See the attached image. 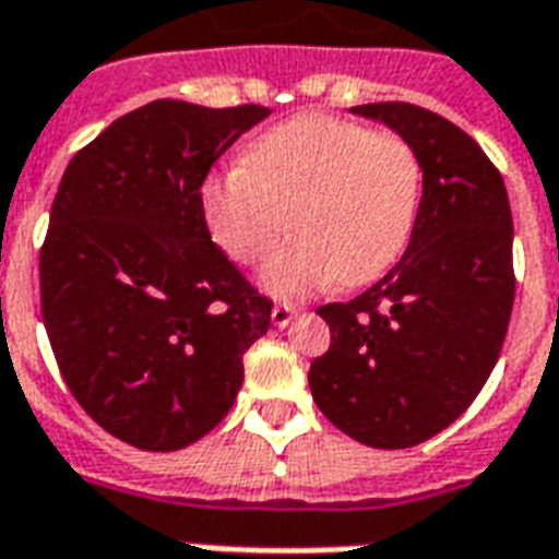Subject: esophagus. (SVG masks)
I'll use <instances>...</instances> for the list:
<instances>
[{
    "mask_svg": "<svg viewBox=\"0 0 559 559\" xmlns=\"http://www.w3.org/2000/svg\"><path fill=\"white\" fill-rule=\"evenodd\" d=\"M297 314L295 306H288V304H276L274 309H271V321H274L276 326H288L292 324V318Z\"/></svg>",
    "mask_w": 559,
    "mask_h": 559,
    "instance_id": "esophagus-1",
    "label": "esophagus"
}]
</instances>
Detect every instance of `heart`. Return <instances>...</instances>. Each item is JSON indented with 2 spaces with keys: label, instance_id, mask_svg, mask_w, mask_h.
Listing matches in <instances>:
<instances>
[{
  "label": "heart",
  "instance_id": "heart-1",
  "mask_svg": "<svg viewBox=\"0 0 559 559\" xmlns=\"http://www.w3.org/2000/svg\"><path fill=\"white\" fill-rule=\"evenodd\" d=\"M200 203L215 245L241 264L259 262L285 224L295 229L259 274L271 295L300 297L335 280L359 288L389 274L413 238L421 162L397 132L309 111L205 176Z\"/></svg>",
  "mask_w": 559,
  "mask_h": 559
}]
</instances>
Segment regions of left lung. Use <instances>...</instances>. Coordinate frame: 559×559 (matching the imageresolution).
<instances>
[{"label":"left lung","instance_id":"1","mask_svg":"<svg viewBox=\"0 0 559 559\" xmlns=\"http://www.w3.org/2000/svg\"><path fill=\"white\" fill-rule=\"evenodd\" d=\"M354 115L406 138L421 203L406 253L347 304H326L330 350L309 368L318 409L371 448L442 433L492 374L515 297L513 215L498 167L451 120L409 103Z\"/></svg>","mask_w":559,"mask_h":559}]
</instances>
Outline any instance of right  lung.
Here are the masks:
<instances>
[{"label":"right lung","instance_id":"1","mask_svg":"<svg viewBox=\"0 0 559 559\" xmlns=\"http://www.w3.org/2000/svg\"><path fill=\"white\" fill-rule=\"evenodd\" d=\"M271 115L155 99L67 165L40 250V309L58 368L103 430L179 451L233 409L241 356L271 300L212 241L200 188Z\"/></svg>","mask_w":559,"mask_h":559}]
</instances>
